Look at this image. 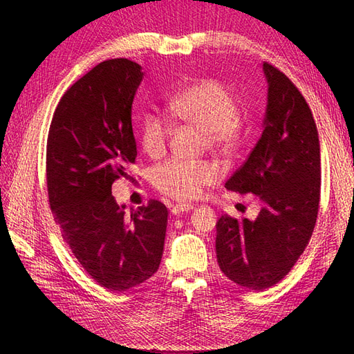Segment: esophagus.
<instances>
[{
  "label": "esophagus",
  "mask_w": 354,
  "mask_h": 354,
  "mask_svg": "<svg viewBox=\"0 0 354 354\" xmlns=\"http://www.w3.org/2000/svg\"><path fill=\"white\" fill-rule=\"evenodd\" d=\"M193 208H194V207H193V205H189V204H176V205L171 207L170 213H171V214H181V213L192 212Z\"/></svg>",
  "instance_id": "esophagus-1"
}]
</instances>
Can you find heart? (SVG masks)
<instances>
[{
  "mask_svg": "<svg viewBox=\"0 0 354 354\" xmlns=\"http://www.w3.org/2000/svg\"><path fill=\"white\" fill-rule=\"evenodd\" d=\"M167 108L178 122L199 129L204 146L216 153L230 155L242 145L245 124L237 112L236 95L221 80L207 77L193 82L170 99ZM169 137L170 129L162 118L153 114L141 117L138 141L150 158L165 152ZM214 179L209 165L181 160L165 161L150 171L155 189L176 201L198 199Z\"/></svg>",
  "mask_w": 354,
  "mask_h": 354,
  "instance_id": "obj_1",
  "label": "heart"
}]
</instances>
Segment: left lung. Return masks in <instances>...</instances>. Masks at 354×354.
<instances>
[{
    "label": "left lung",
    "instance_id": "1",
    "mask_svg": "<svg viewBox=\"0 0 354 354\" xmlns=\"http://www.w3.org/2000/svg\"><path fill=\"white\" fill-rule=\"evenodd\" d=\"M268 108L261 137L225 187L259 196L255 221L223 214L216 254L222 272L251 290H265L289 274L317 223L321 153L312 111L292 80L263 64Z\"/></svg>",
    "mask_w": 354,
    "mask_h": 354
}]
</instances>
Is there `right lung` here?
I'll return each instance as SVG.
<instances>
[{
	"label": "right lung",
	"mask_w": 354,
	"mask_h": 354,
	"mask_svg": "<svg viewBox=\"0 0 354 354\" xmlns=\"http://www.w3.org/2000/svg\"><path fill=\"white\" fill-rule=\"evenodd\" d=\"M129 59L95 65L62 95L47 140L51 213L86 272L102 288L124 292L160 268L167 208L150 199L124 214L112 184L129 175L137 158L132 103L142 80Z\"/></svg>",
	"instance_id": "1"
}]
</instances>
